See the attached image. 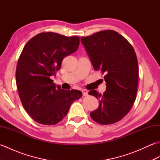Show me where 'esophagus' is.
<instances>
[{"label":"esophagus","mask_w":160,"mask_h":160,"mask_svg":"<svg viewBox=\"0 0 160 160\" xmlns=\"http://www.w3.org/2000/svg\"><path fill=\"white\" fill-rule=\"evenodd\" d=\"M82 92L83 96H87V95H88V91L87 90H85V89L82 90Z\"/></svg>","instance_id":"obj_1"}]
</instances>
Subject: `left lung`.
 Wrapping results in <instances>:
<instances>
[{
	"label": "left lung",
	"mask_w": 160,
	"mask_h": 160,
	"mask_svg": "<svg viewBox=\"0 0 160 160\" xmlns=\"http://www.w3.org/2000/svg\"><path fill=\"white\" fill-rule=\"evenodd\" d=\"M93 69L105 73L106 91L89 95L99 100V107L90 116L100 124H111L127 115L136 98L138 63L127 39L113 30H104L80 38Z\"/></svg>",
	"instance_id": "8db88e82"
}]
</instances>
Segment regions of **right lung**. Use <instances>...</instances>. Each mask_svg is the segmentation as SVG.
<instances>
[{
  "label": "right lung",
  "instance_id": "1",
  "mask_svg": "<svg viewBox=\"0 0 160 160\" xmlns=\"http://www.w3.org/2000/svg\"><path fill=\"white\" fill-rule=\"evenodd\" d=\"M79 44L78 36L45 32L33 37L23 48L16 67L17 89L25 109L38 123H58L71 104L82 97L80 91L63 90L50 78Z\"/></svg>",
  "mask_w": 160,
  "mask_h": 160
}]
</instances>
